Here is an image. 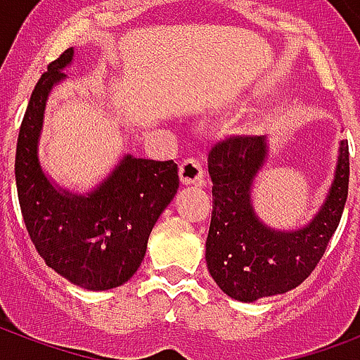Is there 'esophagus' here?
Returning a JSON list of instances; mask_svg holds the SVG:
<instances>
[{
	"mask_svg": "<svg viewBox=\"0 0 360 360\" xmlns=\"http://www.w3.org/2000/svg\"><path fill=\"white\" fill-rule=\"evenodd\" d=\"M179 177L183 185H194L203 179V168L198 158H186L179 166Z\"/></svg>",
	"mask_w": 360,
	"mask_h": 360,
	"instance_id": "esophagus-1",
	"label": "esophagus"
}]
</instances>
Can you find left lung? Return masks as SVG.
Wrapping results in <instances>:
<instances>
[{"mask_svg":"<svg viewBox=\"0 0 360 360\" xmlns=\"http://www.w3.org/2000/svg\"><path fill=\"white\" fill-rule=\"evenodd\" d=\"M265 151L262 136H233L209 151L213 214L205 259L220 290L245 302L285 293L310 276L340 224L349 185V146L342 140L335 183L318 217L291 233L269 230L250 205Z\"/></svg>","mask_w":360,"mask_h":360,"instance_id":"obj_1","label":"left lung"}]
</instances>
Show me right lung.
<instances>
[{"instance_id":"1","label":"right lung","mask_w":360,"mask_h":360,"mask_svg":"<svg viewBox=\"0 0 360 360\" xmlns=\"http://www.w3.org/2000/svg\"><path fill=\"white\" fill-rule=\"evenodd\" d=\"M67 48L37 82L20 124L16 191L25 230L37 252L56 273L86 290H112L138 271L147 239L179 188L174 160L124 157L91 196L58 192L37 158L42 112L52 86L63 80L72 59Z\"/></svg>"}]
</instances>
